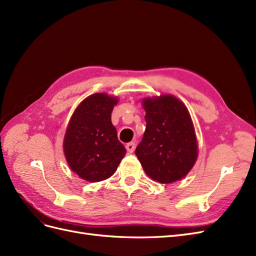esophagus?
<instances>
[{
    "label": "esophagus",
    "instance_id": "obj_1",
    "mask_svg": "<svg viewBox=\"0 0 256 256\" xmlns=\"http://www.w3.org/2000/svg\"><path fill=\"white\" fill-rule=\"evenodd\" d=\"M134 148H136V143L134 142H130L126 145V150L129 154H132L134 152Z\"/></svg>",
    "mask_w": 256,
    "mask_h": 256
}]
</instances>
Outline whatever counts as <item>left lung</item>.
<instances>
[{
    "label": "left lung",
    "instance_id": "1",
    "mask_svg": "<svg viewBox=\"0 0 256 256\" xmlns=\"http://www.w3.org/2000/svg\"><path fill=\"white\" fill-rule=\"evenodd\" d=\"M146 129L136 154L145 173L161 184L187 175L198 159V142L191 116L173 95L142 100Z\"/></svg>",
    "mask_w": 256,
    "mask_h": 256
}]
</instances>
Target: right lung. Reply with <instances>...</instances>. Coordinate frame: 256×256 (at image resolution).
<instances>
[{
  "mask_svg": "<svg viewBox=\"0 0 256 256\" xmlns=\"http://www.w3.org/2000/svg\"><path fill=\"white\" fill-rule=\"evenodd\" d=\"M118 97L96 92L76 106L66 129L64 154L72 172L97 182L111 177L126 154L111 113Z\"/></svg>",
  "mask_w": 256,
  "mask_h": 256,
  "instance_id": "right-lung-1",
  "label": "right lung"
}]
</instances>
